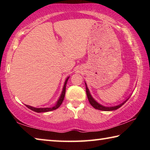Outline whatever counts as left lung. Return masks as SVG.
Instances as JSON below:
<instances>
[{
	"label": "left lung",
	"instance_id": "obj_1",
	"mask_svg": "<svg viewBox=\"0 0 150 150\" xmlns=\"http://www.w3.org/2000/svg\"><path fill=\"white\" fill-rule=\"evenodd\" d=\"M85 86H86V93H87L88 100V101H89L90 104L95 109H97V110H103V111L115 110H116V109H118L120 107H121V106H122L125 103L126 101L129 99V98H130V96H131V95H130V96H128V97L125 100L123 101L122 103L119 104V105H118L114 106H103L102 105H100V104H99L98 102H96V101L95 99H94L92 95H91L90 91H89V90H88V88L87 87V83H85Z\"/></svg>",
	"mask_w": 150,
	"mask_h": 150
}]
</instances>
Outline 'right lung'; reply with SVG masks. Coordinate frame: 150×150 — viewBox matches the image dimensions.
I'll return each mask as SVG.
<instances>
[{"mask_svg":"<svg viewBox=\"0 0 150 150\" xmlns=\"http://www.w3.org/2000/svg\"><path fill=\"white\" fill-rule=\"evenodd\" d=\"M69 77H68L67 79H66V80L64 83V85H63V90H62V94H61V95L59 96V99L57 100V101L55 103V105L54 106H52V107H46V108H35V107H33V106H31L30 105H26L28 108L30 110H32L34 112H50V111H52V110H54L55 109L58 108L60 106V105H62L63 99H64V97H65V89H66V85H67V81L69 79Z\"/></svg>","mask_w":150,"mask_h":150,"instance_id":"right-lung-1","label":"right lung"}]
</instances>
